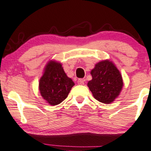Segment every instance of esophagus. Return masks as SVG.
<instances>
[{
  "instance_id": "esophagus-1",
  "label": "esophagus",
  "mask_w": 151,
  "mask_h": 151,
  "mask_svg": "<svg viewBox=\"0 0 151 151\" xmlns=\"http://www.w3.org/2000/svg\"><path fill=\"white\" fill-rule=\"evenodd\" d=\"M78 85H83V84H84V80H83V79H78Z\"/></svg>"
}]
</instances>
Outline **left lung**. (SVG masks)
Instances as JSON below:
<instances>
[{
  "label": "left lung",
  "instance_id": "left-lung-1",
  "mask_svg": "<svg viewBox=\"0 0 151 151\" xmlns=\"http://www.w3.org/2000/svg\"><path fill=\"white\" fill-rule=\"evenodd\" d=\"M93 79L88 83L94 97L104 104L111 103L119 95L123 81L116 66L109 61L99 62L91 70Z\"/></svg>",
  "mask_w": 151,
  "mask_h": 151
}]
</instances>
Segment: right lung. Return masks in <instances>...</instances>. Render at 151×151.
Segmentation results:
<instances>
[{
    "mask_svg": "<svg viewBox=\"0 0 151 151\" xmlns=\"http://www.w3.org/2000/svg\"><path fill=\"white\" fill-rule=\"evenodd\" d=\"M73 86L74 83L67 77L61 63L54 61H50L47 65L40 81L41 95L51 105L63 102Z\"/></svg>",
    "mask_w": 151,
    "mask_h": 151,
    "instance_id": "1",
    "label": "right lung"
}]
</instances>
